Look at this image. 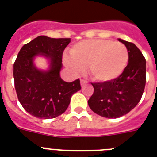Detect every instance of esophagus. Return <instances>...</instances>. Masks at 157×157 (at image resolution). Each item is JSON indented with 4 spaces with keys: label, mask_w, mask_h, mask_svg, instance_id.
Here are the masks:
<instances>
[{
    "label": "esophagus",
    "mask_w": 157,
    "mask_h": 157,
    "mask_svg": "<svg viewBox=\"0 0 157 157\" xmlns=\"http://www.w3.org/2000/svg\"><path fill=\"white\" fill-rule=\"evenodd\" d=\"M88 83V81H86V80H85V79H81V86H84V85H86V84Z\"/></svg>",
    "instance_id": "esophagus-1"
}]
</instances>
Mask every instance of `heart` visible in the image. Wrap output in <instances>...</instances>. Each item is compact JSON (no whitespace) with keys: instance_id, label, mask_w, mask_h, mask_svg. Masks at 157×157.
<instances>
[{"instance_id":"1","label":"heart","mask_w":157,"mask_h":157,"mask_svg":"<svg viewBox=\"0 0 157 157\" xmlns=\"http://www.w3.org/2000/svg\"><path fill=\"white\" fill-rule=\"evenodd\" d=\"M127 47L119 42L108 39H91L79 42L70 49V57L66 56L64 62L76 74L88 68L90 76L101 82L118 78L128 63Z\"/></svg>"}]
</instances>
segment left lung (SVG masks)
I'll return each instance as SVG.
<instances>
[{"label":"left lung","instance_id":"8db88e82","mask_svg":"<svg viewBox=\"0 0 157 157\" xmlns=\"http://www.w3.org/2000/svg\"><path fill=\"white\" fill-rule=\"evenodd\" d=\"M127 47L129 58L124 72L107 82L91 83L94 93L88 100L91 110L108 118H119L136 107L146 85V59L134 44L118 39Z\"/></svg>","mask_w":157,"mask_h":157}]
</instances>
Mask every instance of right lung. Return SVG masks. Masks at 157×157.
I'll return each instance as SVG.
<instances>
[{
	"mask_svg": "<svg viewBox=\"0 0 157 157\" xmlns=\"http://www.w3.org/2000/svg\"><path fill=\"white\" fill-rule=\"evenodd\" d=\"M71 39L39 36L25 44L14 63V80L18 100L31 115L48 119L67 110L71 95L81 90L80 80L66 82L60 76L63 53ZM41 54L50 60L44 72L33 65V57Z\"/></svg>",
	"mask_w": 157,
	"mask_h": 157,
	"instance_id": "right-lung-1",
	"label": "right lung"
}]
</instances>
